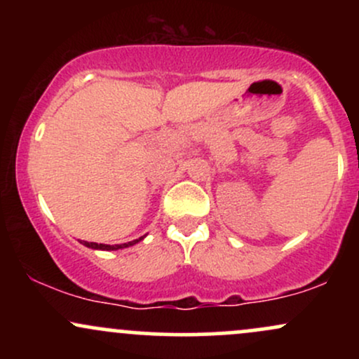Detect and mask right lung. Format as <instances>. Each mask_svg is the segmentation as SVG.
I'll return each mask as SVG.
<instances>
[{
    "mask_svg": "<svg viewBox=\"0 0 359 359\" xmlns=\"http://www.w3.org/2000/svg\"><path fill=\"white\" fill-rule=\"evenodd\" d=\"M143 238H138V240H133V241H128V243H123V245H104V243H90V241H81L82 245L88 246V248H93V250H104V251H116V250H121V248H128V246H133L137 245L138 241H142Z\"/></svg>",
    "mask_w": 359,
    "mask_h": 359,
    "instance_id": "add662e5",
    "label": "right lung"
}]
</instances>
